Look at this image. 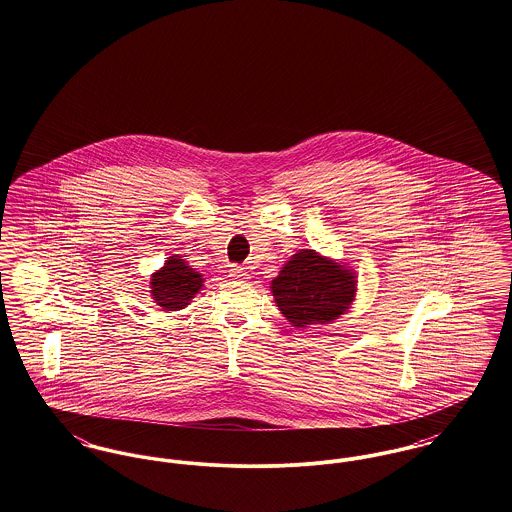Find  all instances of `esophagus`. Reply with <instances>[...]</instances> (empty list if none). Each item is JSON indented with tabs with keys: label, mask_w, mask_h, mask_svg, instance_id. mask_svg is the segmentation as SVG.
I'll return each mask as SVG.
<instances>
[{
	"label": "esophagus",
	"mask_w": 512,
	"mask_h": 512,
	"mask_svg": "<svg viewBox=\"0 0 512 512\" xmlns=\"http://www.w3.org/2000/svg\"><path fill=\"white\" fill-rule=\"evenodd\" d=\"M228 274H230L234 280H244L245 276H247L245 268L240 267V265H230V268H228Z\"/></svg>",
	"instance_id": "1"
}]
</instances>
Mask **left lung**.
Wrapping results in <instances>:
<instances>
[{"label": "left lung", "instance_id": "8db88e82", "mask_svg": "<svg viewBox=\"0 0 512 512\" xmlns=\"http://www.w3.org/2000/svg\"><path fill=\"white\" fill-rule=\"evenodd\" d=\"M349 268L301 249L272 280V295L282 315L297 328L326 324L343 315L355 297Z\"/></svg>", "mask_w": 512, "mask_h": 512}]
</instances>
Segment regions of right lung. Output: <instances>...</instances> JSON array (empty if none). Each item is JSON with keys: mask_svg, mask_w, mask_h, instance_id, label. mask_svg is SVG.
Here are the masks:
<instances>
[{"mask_svg": "<svg viewBox=\"0 0 512 512\" xmlns=\"http://www.w3.org/2000/svg\"><path fill=\"white\" fill-rule=\"evenodd\" d=\"M201 286V274L188 267L186 261L176 255L169 257L165 267L151 276L153 299L165 311L184 309Z\"/></svg>", "mask_w": 512, "mask_h": 512, "instance_id": "add662e5", "label": "right lung"}]
</instances>
